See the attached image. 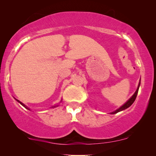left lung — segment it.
Wrapping results in <instances>:
<instances>
[{"instance_id":"obj_1","label":"left lung","mask_w":156,"mask_h":156,"mask_svg":"<svg viewBox=\"0 0 156 156\" xmlns=\"http://www.w3.org/2000/svg\"><path fill=\"white\" fill-rule=\"evenodd\" d=\"M140 82H139V84H138V88L136 89V91H135V93L133 94V95L132 96V97L130 98V99L128 100V101L126 102V103L123 104V106H121L120 108H119L118 109H116V111H114V112H113L111 113L112 114H116V113H118L119 112H121V111L126 109V108H129V106H131L132 105V104L133 103L134 101L136 100V98L137 97V94H138V89H139V87H140Z\"/></svg>"}]
</instances>
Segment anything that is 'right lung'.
Wrapping results in <instances>:
<instances>
[{
    "label": "right lung",
    "mask_w": 156,
    "mask_h": 156,
    "mask_svg": "<svg viewBox=\"0 0 156 156\" xmlns=\"http://www.w3.org/2000/svg\"><path fill=\"white\" fill-rule=\"evenodd\" d=\"M16 100H17V101H18V102H19V103H20V104H21V105H23V106H24V107H25V108H27V109H29V108H27V106H25L24 104H23V103H22V102H20V101H19V100H18V99H16ZM56 106H52V108H55V107H56ZM29 110H30V109H29Z\"/></svg>",
    "instance_id": "obj_1"
}]
</instances>
